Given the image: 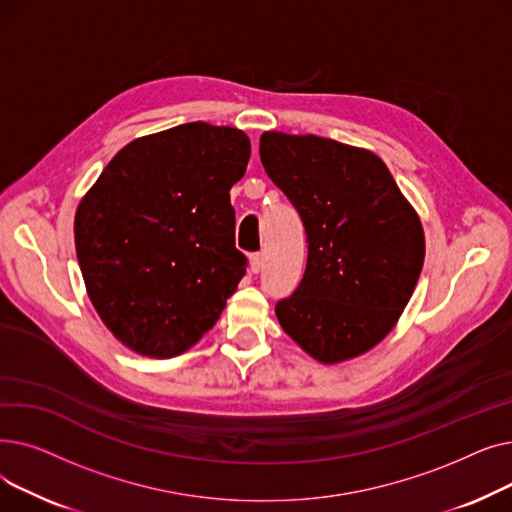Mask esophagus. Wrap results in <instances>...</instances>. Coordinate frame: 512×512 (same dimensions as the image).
Listing matches in <instances>:
<instances>
[{"instance_id":"obj_1","label":"esophagus","mask_w":512,"mask_h":512,"mask_svg":"<svg viewBox=\"0 0 512 512\" xmlns=\"http://www.w3.org/2000/svg\"><path fill=\"white\" fill-rule=\"evenodd\" d=\"M263 270V253H253L251 255V272L259 274Z\"/></svg>"}]
</instances>
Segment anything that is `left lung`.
I'll list each match as a JSON object with an SVG mask.
<instances>
[{"label":"left lung","instance_id":"1","mask_svg":"<svg viewBox=\"0 0 512 512\" xmlns=\"http://www.w3.org/2000/svg\"><path fill=\"white\" fill-rule=\"evenodd\" d=\"M261 164L307 234L301 284L278 301L282 330L321 363L367 353L417 286L425 236L384 161L315 134L263 132Z\"/></svg>","mask_w":512,"mask_h":512}]
</instances>
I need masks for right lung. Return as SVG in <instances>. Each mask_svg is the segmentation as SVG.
Returning <instances> with one entry per match:
<instances>
[{
	"instance_id": "add662e5",
	"label": "right lung",
	"mask_w": 512,
	"mask_h": 512,
	"mask_svg": "<svg viewBox=\"0 0 512 512\" xmlns=\"http://www.w3.org/2000/svg\"><path fill=\"white\" fill-rule=\"evenodd\" d=\"M249 157L238 128L180 124L120 149L80 201L74 245L89 299L132 351L176 357L218 321L247 272L230 188Z\"/></svg>"
}]
</instances>
